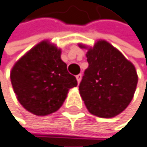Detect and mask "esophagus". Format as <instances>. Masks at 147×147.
I'll use <instances>...</instances> for the list:
<instances>
[{"label": "esophagus", "mask_w": 147, "mask_h": 147, "mask_svg": "<svg viewBox=\"0 0 147 147\" xmlns=\"http://www.w3.org/2000/svg\"><path fill=\"white\" fill-rule=\"evenodd\" d=\"M82 74H79V75H77V76H76V79H77V82H78V83L81 82V81H82Z\"/></svg>", "instance_id": "34e87169"}]
</instances>
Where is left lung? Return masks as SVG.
<instances>
[{
	"label": "left lung",
	"mask_w": 147,
	"mask_h": 147,
	"mask_svg": "<svg viewBox=\"0 0 147 147\" xmlns=\"http://www.w3.org/2000/svg\"><path fill=\"white\" fill-rule=\"evenodd\" d=\"M86 49L89 66L79 91L87 110L93 115L111 118L129 105L135 93L138 75L135 66L112 44L99 39Z\"/></svg>",
	"instance_id": "left-lung-1"
}]
</instances>
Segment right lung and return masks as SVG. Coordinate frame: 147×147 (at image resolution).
<instances>
[{
    "mask_svg": "<svg viewBox=\"0 0 147 147\" xmlns=\"http://www.w3.org/2000/svg\"><path fill=\"white\" fill-rule=\"evenodd\" d=\"M61 49L43 40L15 63L11 83L22 107L31 113L45 116L61 108L77 80L69 74L61 59Z\"/></svg>",
    "mask_w": 147,
    "mask_h": 147,
    "instance_id": "obj_1",
    "label": "right lung"
}]
</instances>
